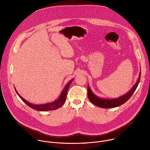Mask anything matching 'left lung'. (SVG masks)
<instances>
[{
  "mask_svg": "<svg viewBox=\"0 0 150 150\" xmlns=\"http://www.w3.org/2000/svg\"><path fill=\"white\" fill-rule=\"evenodd\" d=\"M140 78H141V72L139 73V78L137 82L129 91H128L126 94L118 98H113V99H105V98H101L98 97L92 92V91L91 90L89 87V85H88V99L94 105L101 108H116V107H118L124 104L125 102H126L131 98V97L132 96V94H134V93L135 92V91L136 90L138 87L139 82L140 81Z\"/></svg>",
  "mask_w": 150,
  "mask_h": 150,
  "instance_id": "obj_1",
  "label": "left lung"
}]
</instances>
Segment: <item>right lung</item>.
<instances>
[{
    "mask_svg": "<svg viewBox=\"0 0 150 150\" xmlns=\"http://www.w3.org/2000/svg\"><path fill=\"white\" fill-rule=\"evenodd\" d=\"M73 79H72L69 82H68V83L66 85V86L65 87V88H63V90L61 94L60 95L59 97L58 98V99H57L56 100H55L53 102H52V103H50L43 104H32V103L27 101V100H25L24 98H23L22 97H21L18 94L15 88V89L16 93H17L18 96L27 105H28L30 108H32L34 110H38V111L53 110H56V109L60 108V107H62L63 105V104L65 103L69 87L70 86L71 82H72Z\"/></svg>",
    "mask_w": 150,
    "mask_h": 150,
    "instance_id": "add662e5",
    "label": "right lung"
}]
</instances>
